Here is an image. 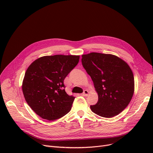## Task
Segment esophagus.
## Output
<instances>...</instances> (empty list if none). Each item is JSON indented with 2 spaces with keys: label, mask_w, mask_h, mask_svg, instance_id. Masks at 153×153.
Returning a JSON list of instances; mask_svg holds the SVG:
<instances>
[{
  "label": "esophagus",
  "mask_w": 153,
  "mask_h": 153,
  "mask_svg": "<svg viewBox=\"0 0 153 153\" xmlns=\"http://www.w3.org/2000/svg\"><path fill=\"white\" fill-rule=\"evenodd\" d=\"M88 95H89V91H87V90H85L84 91V92L82 94V96H87Z\"/></svg>",
  "instance_id": "esophagus-1"
}]
</instances>
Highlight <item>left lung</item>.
Masks as SVG:
<instances>
[{"label": "left lung", "instance_id": "1", "mask_svg": "<svg viewBox=\"0 0 153 153\" xmlns=\"http://www.w3.org/2000/svg\"><path fill=\"white\" fill-rule=\"evenodd\" d=\"M82 64L98 94V102L91 105V110L105 118L119 114L128 105L134 91L128 64L117 56L99 53L82 55Z\"/></svg>", "mask_w": 153, "mask_h": 153}]
</instances>
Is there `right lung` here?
I'll use <instances>...</instances> for the list:
<instances>
[{"label": "right lung", "mask_w": 153, "mask_h": 153, "mask_svg": "<svg viewBox=\"0 0 153 153\" xmlns=\"http://www.w3.org/2000/svg\"><path fill=\"white\" fill-rule=\"evenodd\" d=\"M79 56H45L32 62L25 72L22 91L28 105L43 119L54 120L67 114L75 99L66 92L64 80Z\"/></svg>", "instance_id": "right-lung-1"}]
</instances>
